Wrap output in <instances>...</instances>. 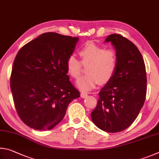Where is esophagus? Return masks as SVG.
<instances>
[{"label":"esophagus","instance_id":"esophagus-1","mask_svg":"<svg viewBox=\"0 0 159 159\" xmlns=\"http://www.w3.org/2000/svg\"><path fill=\"white\" fill-rule=\"evenodd\" d=\"M87 96H88L87 93H85V92H82L81 93V97L83 98H86V97H87Z\"/></svg>","mask_w":159,"mask_h":159}]
</instances>
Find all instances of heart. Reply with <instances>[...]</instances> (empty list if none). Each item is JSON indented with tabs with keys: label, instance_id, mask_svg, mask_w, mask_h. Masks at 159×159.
Listing matches in <instances>:
<instances>
[{
	"label": "heart",
	"instance_id": "1",
	"mask_svg": "<svg viewBox=\"0 0 159 159\" xmlns=\"http://www.w3.org/2000/svg\"><path fill=\"white\" fill-rule=\"evenodd\" d=\"M81 61L73 55L66 60L68 75L77 79L82 73L83 66L87 75L77 80V87L84 91L93 89L99 82L104 84L109 82L115 75L117 67V54L113 48H105L93 42H87L79 51Z\"/></svg>",
	"mask_w": 159,
	"mask_h": 159
}]
</instances>
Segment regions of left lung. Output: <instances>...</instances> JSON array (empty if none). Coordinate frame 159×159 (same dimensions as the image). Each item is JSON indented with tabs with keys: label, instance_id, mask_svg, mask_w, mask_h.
Returning <instances> with one entry per match:
<instances>
[{
	"label": "left lung",
	"instance_id": "left-lung-1",
	"mask_svg": "<svg viewBox=\"0 0 159 159\" xmlns=\"http://www.w3.org/2000/svg\"><path fill=\"white\" fill-rule=\"evenodd\" d=\"M105 42H111L115 46L117 67L112 79L99 92L91 116L100 129L117 133L133 124L143 106L147 93L146 68L143 56L131 41L120 34H111Z\"/></svg>",
	"mask_w": 159,
	"mask_h": 159
}]
</instances>
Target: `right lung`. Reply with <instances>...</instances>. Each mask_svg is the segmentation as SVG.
Instances as JSON below:
<instances>
[{"label":"right lung","mask_w":159,"mask_h":159,"mask_svg":"<svg viewBox=\"0 0 159 159\" xmlns=\"http://www.w3.org/2000/svg\"><path fill=\"white\" fill-rule=\"evenodd\" d=\"M78 38L45 33L25 44L14 61L10 89L16 112L24 123L38 130L59 123L80 91L70 81L66 60Z\"/></svg>","instance_id":"1"}]
</instances>
